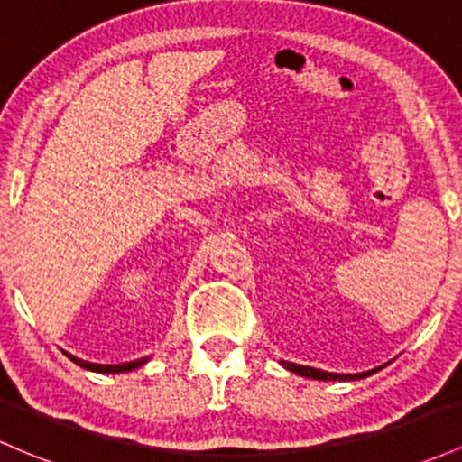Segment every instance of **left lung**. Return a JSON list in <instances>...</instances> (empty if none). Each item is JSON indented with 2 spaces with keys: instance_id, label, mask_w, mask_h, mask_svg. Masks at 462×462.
<instances>
[{
  "instance_id": "8db88e82",
  "label": "left lung",
  "mask_w": 462,
  "mask_h": 462,
  "mask_svg": "<svg viewBox=\"0 0 462 462\" xmlns=\"http://www.w3.org/2000/svg\"><path fill=\"white\" fill-rule=\"evenodd\" d=\"M281 366L287 368V371L300 374V377H307V379H318V382H353V379H364V377H371L379 371V368L383 366H377L373 368V371H366V373H355V374H342V373H328V371H320V368H311V366H300V364H293V362H285V359H281Z\"/></svg>"
}]
</instances>
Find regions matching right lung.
I'll use <instances>...</instances> for the list:
<instances>
[{
    "label": "right lung",
    "mask_w": 462,
    "mask_h": 462,
    "mask_svg": "<svg viewBox=\"0 0 462 462\" xmlns=\"http://www.w3.org/2000/svg\"><path fill=\"white\" fill-rule=\"evenodd\" d=\"M65 355H68L69 359L76 364V366L85 368V371H91V373H129V371H135V368L144 366L146 362H149L151 357H140V359H134V362H125V364H94V362H85V359L80 357H74L72 353L63 351Z\"/></svg>",
    "instance_id": "right-lung-1"
}]
</instances>
